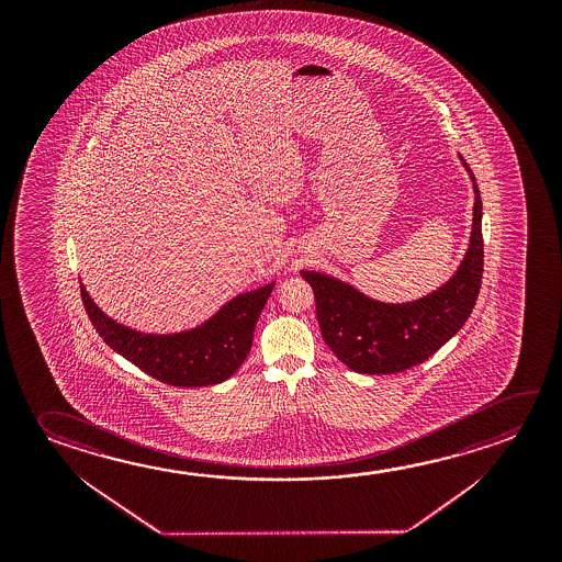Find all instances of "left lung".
Here are the masks:
<instances>
[{"label": "left lung", "instance_id": "8db88e82", "mask_svg": "<svg viewBox=\"0 0 562 562\" xmlns=\"http://www.w3.org/2000/svg\"><path fill=\"white\" fill-rule=\"evenodd\" d=\"M460 162L474 188V213L469 249L447 284L415 302L384 304L337 278L315 270L300 272L312 285L323 339L350 370L396 374L412 369L441 349L469 319L484 270L482 200L470 166L462 157Z\"/></svg>", "mask_w": 562, "mask_h": 562}]
</instances>
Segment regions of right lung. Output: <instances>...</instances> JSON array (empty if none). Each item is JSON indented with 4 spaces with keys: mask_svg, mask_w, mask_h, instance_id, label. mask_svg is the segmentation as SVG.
<instances>
[{
    "mask_svg": "<svg viewBox=\"0 0 562 562\" xmlns=\"http://www.w3.org/2000/svg\"><path fill=\"white\" fill-rule=\"evenodd\" d=\"M274 282L235 295L207 322L188 331L155 335L125 327L93 304L80 282L82 302L95 331L123 359L170 386L220 384L233 376L252 347V333Z\"/></svg>",
    "mask_w": 562,
    "mask_h": 562,
    "instance_id": "obj_1",
    "label": "right lung"
}]
</instances>
